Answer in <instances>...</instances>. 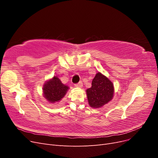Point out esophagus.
Listing matches in <instances>:
<instances>
[{"instance_id":"obj_1","label":"esophagus","mask_w":158,"mask_h":158,"mask_svg":"<svg viewBox=\"0 0 158 158\" xmlns=\"http://www.w3.org/2000/svg\"><path fill=\"white\" fill-rule=\"evenodd\" d=\"M74 85H75V87H76V88H82L83 85H82V82H80L78 84H74Z\"/></svg>"}]
</instances>
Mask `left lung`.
Returning <instances> with one entry per match:
<instances>
[{
	"label": "left lung",
	"instance_id": "1",
	"mask_svg": "<svg viewBox=\"0 0 158 158\" xmlns=\"http://www.w3.org/2000/svg\"><path fill=\"white\" fill-rule=\"evenodd\" d=\"M114 91L113 82L99 72L92 80V87L85 91L89 106L92 108L102 107L111 101Z\"/></svg>",
	"mask_w": 158,
	"mask_h": 158
}]
</instances>
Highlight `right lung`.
I'll list each match as a JSON object with an SVG mask.
<instances>
[{
	"label": "right lung",
	"mask_w": 158,
	"mask_h": 158,
	"mask_svg": "<svg viewBox=\"0 0 158 158\" xmlns=\"http://www.w3.org/2000/svg\"><path fill=\"white\" fill-rule=\"evenodd\" d=\"M68 85L63 84L58 76H54L47 80L43 85V95L47 101L51 103L59 102L69 89Z\"/></svg>",
	"instance_id": "right-lung-1"
}]
</instances>
